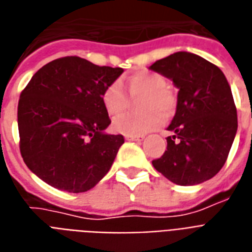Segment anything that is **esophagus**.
Masks as SVG:
<instances>
[{
    "label": "esophagus",
    "mask_w": 252,
    "mask_h": 252,
    "mask_svg": "<svg viewBox=\"0 0 252 252\" xmlns=\"http://www.w3.org/2000/svg\"><path fill=\"white\" fill-rule=\"evenodd\" d=\"M125 138L127 139V141H142L144 137H141V135H126Z\"/></svg>",
    "instance_id": "obj_1"
}]
</instances>
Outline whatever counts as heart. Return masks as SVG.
Instances as JSON below:
<instances>
[{
	"instance_id": "1",
	"label": "heart",
	"mask_w": 252,
	"mask_h": 252,
	"mask_svg": "<svg viewBox=\"0 0 252 252\" xmlns=\"http://www.w3.org/2000/svg\"><path fill=\"white\" fill-rule=\"evenodd\" d=\"M126 88L131 96L145 94L141 100V110L144 114H127L113 122L117 133L125 135H145L158 128L164 117H169L176 108V96L166 86L162 75L149 71H139L126 79ZM102 103L110 117H118L128 107L127 94L119 82L108 84L102 94Z\"/></svg>"
}]
</instances>
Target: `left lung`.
Wrapping results in <instances>:
<instances>
[{
    "label": "left lung",
    "mask_w": 252,
    "mask_h": 252,
    "mask_svg": "<svg viewBox=\"0 0 252 252\" xmlns=\"http://www.w3.org/2000/svg\"><path fill=\"white\" fill-rule=\"evenodd\" d=\"M152 71L179 88L166 150L153 166L177 185L201 184L219 173L238 130V115L227 79L199 55L176 52L157 60Z\"/></svg>",
    "instance_id": "8db88e82"
}]
</instances>
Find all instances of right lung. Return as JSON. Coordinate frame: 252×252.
Segmentation results:
<instances>
[{
  "instance_id": "obj_1",
  "label": "right lung",
  "mask_w": 252,
  "mask_h": 252,
  "mask_svg": "<svg viewBox=\"0 0 252 252\" xmlns=\"http://www.w3.org/2000/svg\"><path fill=\"white\" fill-rule=\"evenodd\" d=\"M124 72L86 59L53 60L34 73L20 95V152L44 183L80 193L107 174L124 135L106 134L111 124L102 94Z\"/></svg>"
}]
</instances>
